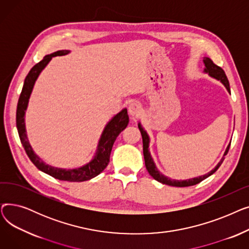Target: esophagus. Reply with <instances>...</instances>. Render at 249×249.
I'll use <instances>...</instances> for the list:
<instances>
[{
  "label": "esophagus",
  "instance_id": "1",
  "mask_svg": "<svg viewBox=\"0 0 249 249\" xmlns=\"http://www.w3.org/2000/svg\"><path fill=\"white\" fill-rule=\"evenodd\" d=\"M128 112L132 117H139L142 113V107L138 102H132L129 105Z\"/></svg>",
  "mask_w": 249,
  "mask_h": 249
}]
</instances>
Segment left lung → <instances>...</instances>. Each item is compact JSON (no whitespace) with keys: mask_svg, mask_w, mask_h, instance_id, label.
Returning a JSON list of instances; mask_svg holds the SVG:
<instances>
[{"mask_svg":"<svg viewBox=\"0 0 249 249\" xmlns=\"http://www.w3.org/2000/svg\"><path fill=\"white\" fill-rule=\"evenodd\" d=\"M204 63H205V71L208 72L209 74H210L212 77H215L216 80L220 81L222 84H223L225 86V88L227 89V90L230 93V86H229V81L228 78L224 72V71L222 70L220 67H218V65H216L213 60L211 58L209 57H206L204 59ZM138 128L140 130L141 132V135H142V142H143V155H144V161H145V166L147 168V171L149 173V175L155 179L158 180L160 182H161V184H164V185H167V186H173V187H178V188H182V187H190V186H194V185H197L199 184V182H201L202 180H204L205 178H207L208 177H210L211 175H213L217 169L219 168V166L221 165V163L223 162L224 159L223 158L221 160V161L218 163V165L213 169V171H211L210 173H208L207 175H204L202 177H199V178H191V179H187V180H177V179H172L169 178H166L164 177L163 175H161L159 171L158 168H156L151 156H150V153H149V150H148V144H149V138H148V135L147 133L144 131V129H143L141 127L140 124H138ZM230 148V144L228 145L225 153H224V156L228 153V150Z\"/></svg>","mask_w":249,"mask_h":249,"instance_id":"obj_1","label":"left lung"}]
</instances>
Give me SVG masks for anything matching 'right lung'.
Segmentation results:
<instances>
[{
	"label": "right lung",
	"mask_w": 249,
	"mask_h": 249,
	"mask_svg": "<svg viewBox=\"0 0 249 249\" xmlns=\"http://www.w3.org/2000/svg\"><path fill=\"white\" fill-rule=\"evenodd\" d=\"M69 52H70L69 50H58L49 55H45L41 61L36 63L30 70L27 76L25 77L24 86L19 97V101L17 105V112H16V125H17L18 133H19L22 145L26 153H27L30 160L38 169H40L41 172L59 180L84 181V180L93 178L99 174H101L109 164L110 154H111L114 142L118 137V135L123 131L129 123V117L126 109L122 110L120 113H118L107 124V126L105 127V130L102 134V137L100 139L99 145H98V151L96 153L94 160L90 162H89L88 164L82 167L74 168V169H64V168H57V167L50 166L48 164H45L40 159H39L38 156L34 153V151L32 150L29 144L27 135H26L25 122H24L25 111L27 109L31 91L39 73H40L41 71L46 67V64L50 61L52 57L57 56V55L68 54Z\"/></svg>",
	"instance_id": "right-lung-1"
}]
</instances>
